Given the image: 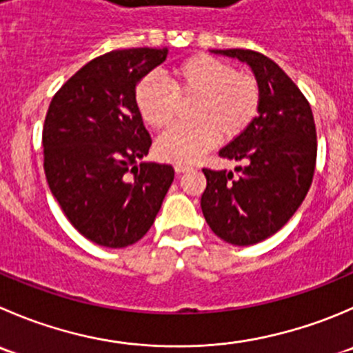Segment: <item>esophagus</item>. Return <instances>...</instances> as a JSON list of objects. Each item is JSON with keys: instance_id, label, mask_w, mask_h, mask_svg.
I'll return each mask as SVG.
<instances>
[{"instance_id": "esophagus-1", "label": "esophagus", "mask_w": 353, "mask_h": 353, "mask_svg": "<svg viewBox=\"0 0 353 353\" xmlns=\"http://www.w3.org/2000/svg\"><path fill=\"white\" fill-rule=\"evenodd\" d=\"M174 169H176L177 174H181V172H188V170H191V169H193V167L188 165V163H177V165L174 167Z\"/></svg>"}]
</instances>
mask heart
I'll return each instance as SVG.
<instances>
[{"label": "heart", "instance_id": "1", "mask_svg": "<svg viewBox=\"0 0 353 353\" xmlns=\"http://www.w3.org/2000/svg\"><path fill=\"white\" fill-rule=\"evenodd\" d=\"M190 122L170 129L157 141L159 159L188 163L221 141L239 138L260 112L262 90L250 72L212 54H193L172 67L169 85L153 75L139 81L134 91L136 110L155 131L170 128L179 105L190 101Z\"/></svg>", "mask_w": 353, "mask_h": 353}]
</instances>
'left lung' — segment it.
I'll return each instance as SVG.
<instances>
[{
    "mask_svg": "<svg viewBox=\"0 0 353 353\" xmlns=\"http://www.w3.org/2000/svg\"><path fill=\"white\" fill-rule=\"evenodd\" d=\"M252 67L262 90L260 112L239 138L219 152L238 160L236 172L205 167L201 212L212 231L238 246L278 232L299 210L317 159L310 103L278 63L252 50H212Z\"/></svg>",
    "mask_w": 353,
    "mask_h": 353,
    "instance_id": "1",
    "label": "left lung"
}]
</instances>
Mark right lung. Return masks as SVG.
<instances>
[{"label": "right lung", "instance_id": "obj_1", "mask_svg": "<svg viewBox=\"0 0 353 353\" xmlns=\"http://www.w3.org/2000/svg\"><path fill=\"white\" fill-rule=\"evenodd\" d=\"M167 50H115L88 61L54 93L43 125L44 174L70 224L108 248L139 241L174 181L141 162L152 138L136 110L138 82Z\"/></svg>", "mask_w": 353, "mask_h": 353}]
</instances>
